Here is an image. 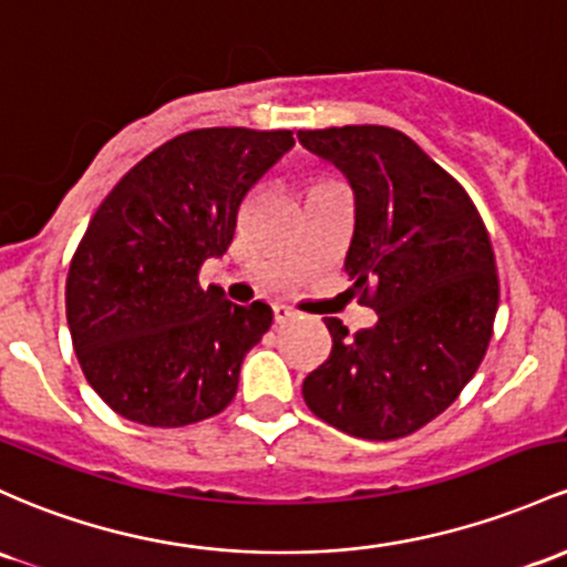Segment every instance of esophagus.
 <instances>
[{
  "instance_id": "obj_1",
  "label": "esophagus",
  "mask_w": 567,
  "mask_h": 567,
  "mask_svg": "<svg viewBox=\"0 0 567 567\" xmlns=\"http://www.w3.org/2000/svg\"><path fill=\"white\" fill-rule=\"evenodd\" d=\"M296 320V312L290 307H285V303H274V322L277 326H282V322H290Z\"/></svg>"
}]
</instances>
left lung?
Wrapping results in <instances>:
<instances>
[{"label": "left lung", "instance_id": "obj_1", "mask_svg": "<svg viewBox=\"0 0 567 567\" xmlns=\"http://www.w3.org/2000/svg\"><path fill=\"white\" fill-rule=\"evenodd\" d=\"M298 142L350 179L344 269L377 312L354 336L328 317L331 354L303 379V401L358 439H403L452 406L484 360L501 298L493 241L463 185L406 134L341 126Z\"/></svg>", "mask_w": 567, "mask_h": 567}]
</instances>
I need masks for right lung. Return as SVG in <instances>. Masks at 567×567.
Instances as JSON below:
<instances>
[{
    "mask_svg": "<svg viewBox=\"0 0 567 567\" xmlns=\"http://www.w3.org/2000/svg\"><path fill=\"white\" fill-rule=\"evenodd\" d=\"M293 145V132H185L99 204L66 274V322L80 369L112 412L183 427L234 401L241 360L274 312L202 288L198 271L228 250L245 196Z\"/></svg>",
    "mask_w": 567,
    "mask_h": 567,
    "instance_id": "obj_1",
    "label": "right lung"
}]
</instances>
